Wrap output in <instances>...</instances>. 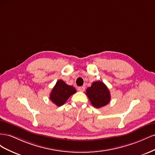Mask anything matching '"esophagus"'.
Here are the masks:
<instances>
[{
    "instance_id": "obj_1",
    "label": "esophagus",
    "mask_w": 155,
    "mask_h": 155,
    "mask_svg": "<svg viewBox=\"0 0 155 155\" xmlns=\"http://www.w3.org/2000/svg\"><path fill=\"white\" fill-rule=\"evenodd\" d=\"M78 90L80 92H83V91H85V88L84 87H78Z\"/></svg>"
}]
</instances>
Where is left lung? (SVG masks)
Instances as JSON below:
<instances>
[{"label": "left lung", "instance_id": "8db88e82", "mask_svg": "<svg viewBox=\"0 0 155 155\" xmlns=\"http://www.w3.org/2000/svg\"><path fill=\"white\" fill-rule=\"evenodd\" d=\"M86 91L91 104L97 109L105 106L110 100L109 88L100 81L93 82L91 87L87 88Z\"/></svg>", "mask_w": 155, "mask_h": 155}]
</instances>
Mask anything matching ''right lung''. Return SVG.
I'll list each match as a JSON object with an SVG mask.
<instances>
[{"mask_svg": "<svg viewBox=\"0 0 155 155\" xmlns=\"http://www.w3.org/2000/svg\"><path fill=\"white\" fill-rule=\"evenodd\" d=\"M76 92V90L74 87L67 85L61 79H59L50 92V99L54 104L60 107L67 101L70 96Z\"/></svg>", "mask_w": 155, "mask_h": 155, "instance_id": "obj_1", "label": "right lung"}]
</instances>
